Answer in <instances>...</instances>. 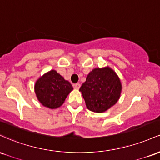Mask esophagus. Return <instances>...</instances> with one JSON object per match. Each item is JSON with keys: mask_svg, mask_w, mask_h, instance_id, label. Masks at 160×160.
<instances>
[{"mask_svg": "<svg viewBox=\"0 0 160 160\" xmlns=\"http://www.w3.org/2000/svg\"><path fill=\"white\" fill-rule=\"evenodd\" d=\"M80 83H75V84H74V89H80Z\"/></svg>", "mask_w": 160, "mask_h": 160, "instance_id": "esophagus-1", "label": "esophagus"}]
</instances>
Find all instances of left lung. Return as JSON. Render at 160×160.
Here are the masks:
<instances>
[{
    "label": "left lung",
    "instance_id": "obj_1",
    "mask_svg": "<svg viewBox=\"0 0 160 160\" xmlns=\"http://www.w3.org/2000/svg\"><path fill=\"white\" fill-rule=\"evenodd\" d=\"M122 86L117 74L110 68H95L80 88L89 111L102 113L117 103Z\"/></svg>",
    "mask_w": 160,
    "mask_h": 160
}]
</instances>
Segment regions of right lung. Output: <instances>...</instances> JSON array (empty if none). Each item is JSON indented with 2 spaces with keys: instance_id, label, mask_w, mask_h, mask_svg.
I'll return each mask as SVG.
<instances>
[{
  "instance_id": "add662e5",
  "label": "right lung",
  "mask_w": 160,
  "mask_h": 160,
  "mask_svg": "<svg viewBox=\"0 0 160 160\" xmlns=\"http://www.w3.org/2000/svg\"><path fill=\"white\" fill-rule=\"evenodd\" d=\"M72 89L71 84L54 70L38 79L34 86L39 102L51 109L60 107Z\"/></svg>"
}]
</instances>
